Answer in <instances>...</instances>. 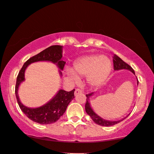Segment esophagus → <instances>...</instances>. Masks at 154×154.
<instances>
[{
    "label": "esophagus",
    "instance_id": "34e87169",
    "mask_svg": "<svg viewBox=\"0 0 154 154\" xmlns=\"http://www.w3.org/2000/svg\"><path fill=\"white\" fill-rule=\"evenodd\" d=\"M83 92V90L82 89H76L75 91V95L77 96L79 94H82Z\"/></svg>",
    "mask_w": 154,
    "mask_h": 154
}]
</instances>
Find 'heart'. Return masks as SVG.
Segmentation results:
<instances>
[{"instance_id": "obj_1", "label": "heart", "mask_w": 154, "mask_h": 154, "mask_svg": "<svg viewBox=\"0 0 154 154\" xmlns=\"http://www.w3.org/2000/svg\"><path fill=\"white\" fill-rule=\"evenodd\" d=\"M112 69L110 58L104 55H90L78 59L74 63V70L66 69L67 75L77 81L79 77L87 75V81L92 86L101 85L107 79Z\"/></svg>"}]
</instances>
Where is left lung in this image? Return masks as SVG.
Instances as JSON below:
<instances>
[{
	"label": "left lung",
	"instance_id": "left-lung-1",
	"mask_svg": "<svg viewBox=\"0 0 154 154\" xmlns=\"http://www.w3.org/2000/svg\"><path fill=\"white\" fill-rule=\"evenodd\" d=\"M112 58H113L114 70H119V69H128V70L131 71L133 74H134L135 75L134 71V69H132V67L130 66L128 64H127L125 62H124V61L122 60L120 58H119L118 56L114 55L113 57H112ZM138 84H139V81L137 80V85H138ZM93 94H94V92L93 93L87 94V95H86L87 96V102H86V104H85V110H86V112H87V113L89 115L90 117H91L92 120H93V121L95 122L96 124L98 125L105 126V127L112 126V125H114L119 123L120 122L122 121V120H125V119L127 117L129 116L128 115V116L125 117V118H122L120 120H117V121H110V120H104L103 118H102L100 116H98V115L94 111L93 109H92L91 107V106H90L89 98L91 97V96H92Z\"/></svg>",
	"mask_w": 154,
	"mask_h": 154
}]
</instances>
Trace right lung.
Here are the masks:
<instances>
[{
  "label": "right lung",
  "instance_id": "obj_1",
  "mask_svg": "<svg viewBox=\"0 0 154 154\" xmlns=\"http://www.w3.org/2000/svg\"><path fill=\"white\" fill-rule=\"evenodd\" d=\"M62 57L63 46L59 45L51 46L26 60L19 72L15 85L16 98L20 109L32 121L42 125L51 124L56 122L64 114L68 104L75 98L74 95L75 89L70 91L60 89L56 95L48 103L38 108H28L24 106L20 101L18 89L20 84L24 81V72L28 65L31 63L38 62V61H50L54 64H56L59 69L63 70L65 62L62 60ZM59 72L60 75H62L61 71L59 70Z\"/></svg>",
  "mask_w": 154,
  "mask_h": 154
}]
</instances>
